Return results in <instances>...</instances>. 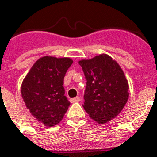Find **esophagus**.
I'll list each match as a JSON object with an SVG mask.
<instances>
[{"label": "esophagus", "mask_w": 157, "mask_h": 157, "mask_svg": "<svg viewBox=\"0 0 157 157\" xmlns=\"http://www.w3.org/2000/svg\"><path fill=\"white\" fill-rule=\"evenodd\" d=\"M80 97H79V96H77V97H74V98H73V99H71V100H70V101L71 102H79L80 101Z\"/></svg>", "instance_id": "esophagus-1"}]
</instances>
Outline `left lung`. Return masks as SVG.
I'll use <instances>...</instances> for the list:
<instances>
[{
    "instance_id": "left-lung-1",
    "label": "left lung",
    "mask_w": 157,
    "mask_h": 157,
    "mask_svg": "<svg viewBox=\"0 0 157 157\" xmlns=\"http://www.w3.org/2000/svg\"><path fill=\"white\" fill-rule=\"evenodd\" d=\"M86 78L83 106L90 118L104 124L115 118L128 99V83L116 61L106 54L78 62Z\"/></svg>"
}]
</instances>
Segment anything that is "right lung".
Returning <instances> with one entry per match:
<instances>
[{
    "label": "right lung",
    "instance_id": "right-lung-1",
    "mask_svg": "<svg viewBox=\"0 0 157 157\" xmlns=\"http://www.w3.org/2000/svg\"><path fill=\"white\" fill-rule=\"evenodd\" d=\"M73 64L68 57L43 56L38 60L24 78L21 93L30 113L44 125L59 123L68 109L70 102L64 95L63 80Z\"/></svg>",
    "mask_w": 157,
    "mask_h": 157
}]
</instances>
